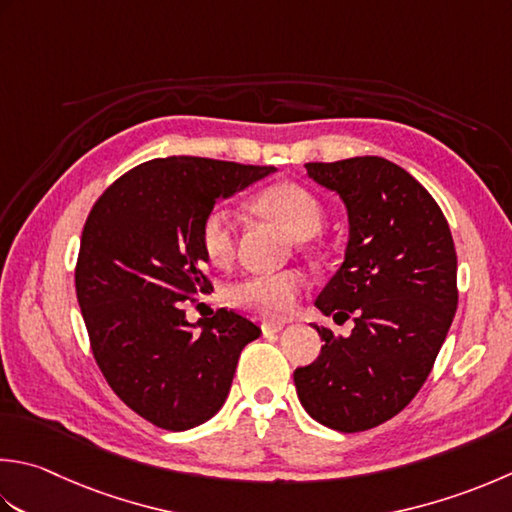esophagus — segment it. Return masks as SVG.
I'll list each match as a JSON object with an SVG mask.
<instances>
[{"label": "esophagus", "mask_w": 512, "mask_h": 512, "mask_svg": "<svg viewBox=\"0 0 512 512\" xmlns=\"http://www.w3.org/2000/svg\"><path fill=\"white\" fill-rule=\"evenodd\" d=\"M284 326H286V322H264L262 330H264V335H270V333H279Z\"/></svg>", "instance_id": "esophagus-1"}]
</instances>
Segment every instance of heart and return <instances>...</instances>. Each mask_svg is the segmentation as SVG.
<instances>
[{
  "mask_svg": "<svg viewBox=\"0 0 512 512\" xmlns=\"http://www.w3.org/2000/svg\"><path fill=\"white\" fill-rule=\"evenodd\" d=\"M262 215L282 226L290 237L310 239L324 226V208L319 199L297 184H277L266 188L255 199ZM199 242L210 264H228L235 253V213L226 206H215L199 228ZM306 279L297 270L259 273L242 277L228 288V302L239 310L266 319H282L295 310Z\"/></svg>",
  "mask_w": 512,
  "mask_h": 512,
  "instance_id": "heart-1",
  "label": "heart"
}]
</instances>
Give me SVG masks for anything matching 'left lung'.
<instances>
[{"label":"left lung","instance_id":"1","mask_svg":"<svg viewBox=\"0 0 512 512\" xmlns=\"http://www.w3.org/2000/svg\"><path fill=\"white\" fill-rule=\"evenodd\" d=\"M348 215L344 262L315 306L350 335L315 326L322 353L295 370L306 413L359 433L404 410L424 386L457 310V255L442 208L402 166L362 155L306 164Z\"/></svg>","mask_w":512,"mask_h":512}]
</instances>
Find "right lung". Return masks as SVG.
Wrapping results in <instances>:
<instances>
[{"label": "right lung", "instance_id": "right-lung-1", "mask_svg": "<svg viewBox=\"0 0 512 512\" xmlns=\"http://www.w3.org/2000/svg\"><path fill=\"white\" fill-rule=\"evenodd\" d=\"M206 157L153 159L106 188L86 219L77 302L97 366L150 424L188 430L224 406L242 348L262 335L217 310L190 324L182 304L213 290L199 228L219 199L273 175Z\"/></svg>", "mask_w": 512, "mask_h": 512}]
</instances>
